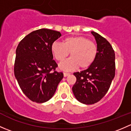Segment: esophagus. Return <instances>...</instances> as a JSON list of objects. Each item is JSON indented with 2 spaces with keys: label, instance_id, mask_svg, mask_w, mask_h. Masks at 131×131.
<instances>
[{
  "label": "esophagus",
  "instance_id": "obj_1",
  "mask_svg": "<svg viewBox=\"0 0 131 131\" xmlns=\"http://www.w3.org/2000/svg\"><path fill=\"white\" fill-rule=\"evenodd\" d=\"M70 75V73H67V72H64V73H63V75H64V77H66L68 76V75Z\"/></svg>",
  "mask_w": 131,
  "mask_h": 131
}]
</instances>
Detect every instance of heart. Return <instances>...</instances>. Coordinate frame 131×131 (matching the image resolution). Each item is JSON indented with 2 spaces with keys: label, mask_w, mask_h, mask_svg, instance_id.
Here are the masks:
<instances>
[{
  "label": "heart",
  "mask_w": 131,
  "mask_h": 131,
  "mask_svg": "<svg viewBox=\"0 0 131 131\" xmlns=\"http://www.w3.org/2000/svg\"><path fill=\"white\" fill-rule=\"evenodd\" d=\"M51 51L59 61H63L70 52L72 57L59 64L62 70L70 71L79 67L84 69L91 67L97 56V47L88 38L73 36L64 39L63 43L53 42Z\"/></svg>",
  "instance_id": "1"
}]
</instances>
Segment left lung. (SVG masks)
<instances>
[{
	"label": "left lung",
	"instance_id": "obj_1",
	"mask_svg": "<svg viewBox=\"0 0 131 131\" xmlns=\"http://www.w3.org/2000/svg\"><path fill=\"white\" fill-rule=\"evenodd\" d=\"M91 34L97 43V56L91 67L73 73L77 81L72 88L75 98L85 105L96 103L104 97L115 73V55L111 44L97 33Z\"/></svg>",
	"mask_w": 131,
	"mask_h": 131
}]
</instances>
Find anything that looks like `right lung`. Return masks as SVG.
<instances>
[{
	"label": "right lung",
	"instance_id": "obj_1",
	"mask_svg": "<svg viewBox=\"0 0 131 131\" xmlns=\"http://www.w3.org/2000/svg\"><path fill=\"white\" fill-rule=\"evenodd\" d=\"M61 36L59 31L42 28L21 40L16 51L14 75L23 93L34 102L42 103L54 94L63 78L53 60L51 45Z\"/></svg>",
	"mask_w": 131,
	"mask_h": 131
}]
</instances>
